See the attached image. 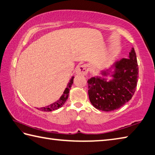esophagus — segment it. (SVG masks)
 I'll list each match as a JSON object with an SVG mask.
<instances>
[{
  "label": "esophagus",
  "instance_id": "34e87169",
  "mask_svg": "<svg viewBox=\"0 0 155 155\" xmlns=\"http://www.w3.org/2000/svg\"><path fill=\"white\" fill-rule=\"evenodd\" d=\"M89 71V67L87 64H83V65L79 66L77 68L76 72L77 74H83L86 75Z\"/></svg>",
  "mask_w": 155,
  "mask_h": 155
}]
</instances>
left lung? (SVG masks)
I'll return each mask as SVG.
<instances>
[{
  "label": "left lung",
  "instance_id": "obj_1",
  "mask_svg": "<svg viewBox=\"0 0 155 155\" xmlns=\"http://www.w3.org/2000/svg\"><path fill=\"white\" fill-rule=\"evenodd\" d=\"M114 70L112 79L100 77H92L87 81L88 94L91 104L102 111H112L124 106L133 97L138 78V65L134 48L129 52V58L117 61L112 66ZM111 70H103L104 77Z\"/></svg>",
  "mask_w": 155,
  "mask_h": 155
}]
</instances>
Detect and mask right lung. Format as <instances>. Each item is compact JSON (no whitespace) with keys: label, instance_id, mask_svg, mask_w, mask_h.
I'll return each mask as SVG.
<instances>
[{"label":"right lung","instance_id":"add662e5","mask_svg":"<svg viewBox=\"0 0 155 155\" xmlns=\"http://www.w3.org/2000/svg\"><path fill=\"white\" fill-rule=\"evenodd\" d=\"M73 79H74V77H72L71 78H70L69 83H68V85H67L66 88L65 89V90H64L63 94L61 95V96L60 97V99L57 101V102L53 103L49 106H47L45 107H43V108H38V109L42 111L50 112V111L55 110H58V108H61V107L65 104L67 99H68V95H69V91L70 88H71L72 85L73 83Z\"/></svg>","mask_w":155,"mask_h":155}]
</instances>
